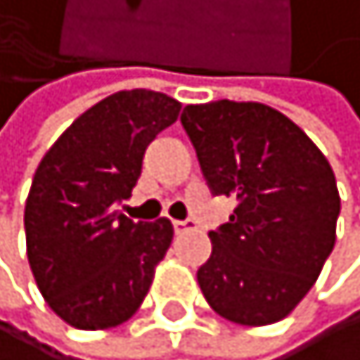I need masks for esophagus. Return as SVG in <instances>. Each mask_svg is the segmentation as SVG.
<instances>
[{"mask_svg":"<svg viewBox=\"0 0 360 360\" xmlns=\"http://www.w3.org/2000/svg\"><path fill=\"white\" fill-rule=\"evenodd\" d=\"M173 229H175V233H185V231H189V229H194V221H191V219H185V221L175 219Z\"/></svg>","mask_w":360,"mask_h":360,"instance_id":"obj_1","label":"esophagus"}]
</instances>
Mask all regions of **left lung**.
<instances>
[{
	"mask_svg": "<svg viewBox=\"0 0 360 360\" xmlns=\"http://www.w3.org/2000/svg\"><path fill=\"white\" fill-rule=\"evenodd\" d=\"M182 127L214 196L238 205L210 231L198 287L243 326L284 319L317 282L335 245L340 194L321 150L287 115L257 101L185 106Z\"/></svg>",
	"mask_w": 360,
	"mask_h": 360,
	"instance_id": "left-lung-1",
	"label": "left lung"
}]
</instances>
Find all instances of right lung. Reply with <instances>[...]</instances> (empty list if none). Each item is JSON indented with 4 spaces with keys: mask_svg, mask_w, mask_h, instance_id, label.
Wrapping results in <instances>:
<instances>
[{
    "mask_svg": "<svg viewBox=\"0 0 360 360\" xmlns=\"http://www.w3.org/2000/svg\"><path fill=\"white\" fill-rule=\"evenodd\" d=\"M180 115V101L124 89L94 103L55 141L25 203L27 259L57 317L83 330L120 326L148 296L173 224L134 221L117 208L146 148Z\"/></svg>",
    "mask_w": 360,
    "mask_h": 360,
    "instance_id": "obj_1",
    "label": "right lung"
}]
</instances>
